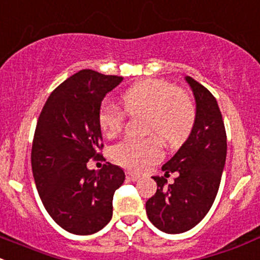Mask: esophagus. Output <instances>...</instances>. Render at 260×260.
<instances>
[{"instance_id":"34e87169","label":"esophagus","mask_w":260,"mask_h":260,"mask_svg":"<svg viewBox=\"0 0 260 260\" xmlns=\"http://www.w3.org/2000/svg\"><path fill=\"white\" fill-rule=\"evenodd\" d=\"M126 178L131 181H138L139 179H140V176L136 175V174H133V173H126Z\"/></svg>"}]
</instances>
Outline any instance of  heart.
Wrapping results in <instances>:
<instances>
[{"mask_svg":"<svg viewBox=\"0 0 260 260\" xmlns=\"http://www.w3.org/2000/svg\"><path fill=\"white\" fill-rule=\"evenodd\" d=\"M121 105L130 115H146V133L171 146L185 141L197 117V109L188 93L164 80L149 79L133 85L122 93ZM124 111L111 104L101 106L99 125L105 135L112 136L121 130ZM111 154L117 164L135 171L148 169L162 155L155 138L125 139L112 146Z\"/></svg>","mask_w":260,"mask_h":260,"instance_id":"1","label":"heart"}]
</instances>
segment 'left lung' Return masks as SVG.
I'll list each match as a JSON object with an SVG mask.
<instances>
[{
  "label": "left lung",
  "mask_w": 260,
  "mask_h": 260,
  "mask_svg": "<svg viewBox=\"0 0 260 260\" xmlns=\"http://www.w3.org/2000/svg\"><path fill=\"white\" fill-rule=\"evenodd\" d=\"M197 104L194 126L185 143L162 165L164 176L175 172L173 184L152 176L156 192L146 202L149 220L161 232L180 234L194 228L210 210L226 159V134L215 98L208 89L185 76Z\"/></svg>",
  "instance_id": "8db88e82"
}]
</instances>
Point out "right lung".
<instances>
[{"instance_id": "obj_1", "label": "right lung", "mask_w": 260, "mask_h": 260, "mask_svg": "<svg viewBox=\"0 0 260 260\" xmlns=\"http://www.w3.org/2000/svg\"><path fill=\"white\" fill-rule=\"evenodd\" d=\"M122 80L76 72L52 91L37 121L31 151L35 184L51 218L72 234H93L111 220L114 192L125 180L124 170L110 162L100 170L87 168L104 146L101 101Z\"/></svg>"}]
</instances>
